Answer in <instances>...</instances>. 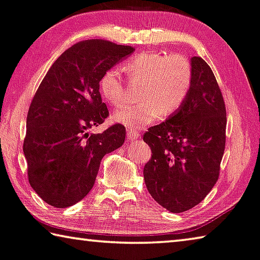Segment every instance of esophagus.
<instances>
[{
    "instance_id": "34e87169",
    "label": "esophagus",
    "mask_w": 260,
    "mask_h": 260,
    "mask_svg": "<svg viewBox=\"0 0 260 260\" xmlns=\"http://www.w3.org/2000/svg\"><path fill=\"white\" fill-rule=\"evenodd\" d=\"M127 138H128V140H132V141L138 140V139H140V133H139L138 131L129 128L127 129Z\"/></svg>"
}]
</instances>
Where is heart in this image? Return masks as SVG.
Listing matches in <instances>:
<instances>
[{
  "label": "heart",
  "mask_w": 260,
  "mask_h": 260,
  "mask_svg": "<svg viewBox=\"0 0 260 260\" xmlns=\"http://www.w3.org/2000/svg\"><path fill=\"white\" fill-rule=\"evenodd\" d=\"M126 70L132 81H142L138 91L140 102L118 108L112 118L133 129L149 125L161 114L164 118L175 114L190 92L191 65L180 53H138L129 58ZM100 91L113 106L122 105L127 99L126 85L114 68L102 76Z\"/></svg>",
  "instance_id": "obj_1"
}]
</instances>
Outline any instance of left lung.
Masks as SVG:
<instances>
[{
  "label": "left lung",
  "instance_id": "left-lung-1",
  "mask_svg": "<svg viewBox=\"0 0 260 260\" xmlns=\"http://www.w3.org/2000/svg\"><path fill=\"white\" fill-rule=\"evenodd\" d=\"M192 83L185 103L143 141L152 157L143 168L146 187L172 212L202 202L219 177L225 149L226 110L216 77L203 58H191Z\"/></svg>",
  "mask_w": 260,
  "mask_h": 260
}]
</instances>
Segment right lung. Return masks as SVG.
Masks as SVG:
<instances>
[{
  "label": "right lung",
  "instance_id": "1",
  "mask_svg": "<svg viewBox=\"0 0 260 260\" xmlns=\"http://www.w3.org/2000/svg\"><path fill=\"white\" fill-rule=\"evenodd\" d=\"M134 50L105 40L78 42L57 58L35 93L23 152L30 185L52 207L68 208L83 200L104 155L125 141L121 123L98 134L87 129L110 115L99 92L100 78Z\"/></svg>",
  "mask_w": 260,
  "mask_h": 260
}]
</instances>
